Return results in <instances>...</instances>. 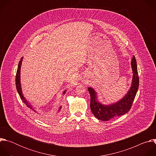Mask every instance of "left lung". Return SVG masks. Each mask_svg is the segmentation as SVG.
I'll return each instance as SVG.
<instances>
[{"instance_id":"8db88e82","label":"left lung","mask_w":156,"mask_h":156,"mask_svg":"<svg viewBox=\"0 0 156 156\" xmlns=\"http://www.w3.org/2000/svg\"><path fill=\"white\" fill-rule=\"evenodd\" d=\"M131 64L133 73L131 88L125 97L115 104L109 105L101 104L97 100V94L95 91L91 87L87 88L91 96V110L93 115L98 119L102 121H108L117 117L123 115L129 112L135 98L139 86V76L135 56L133 57Z\"/></svg>"}]
</instances>
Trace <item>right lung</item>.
<instances>
[{
  "mask_svg": "<svg viewBox=\"0 0 156 156\" xmlns=\"http://www.w3.org/2000/svg\"><path fill=\"white\" fill-rule=\"evenodd\" d=\"M22 60H23V58H21L19 62L18 63V69H17V71H16V78H15V84H16V90L19 94V96L21 98V99L22 100L26 105L27 106L30 108L31 110H32L34 112H36V110L33 108L32 105H30V104L25 99V98L23 97V94H22V91H21V84H20V69H21V62H22ZM66 91L63 92V94L65 93ZM62 108V107H60L59 108V110ZM59 112V111H58Z\"/></svg>",
  "mask_w": 156,
  "mask_h": 156,
  "instance_id": "right-lung-1",
  "label": "right lung"
}]
</instances>
